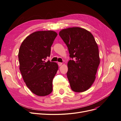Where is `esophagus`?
Returning a JSON list of instances; mask_svg holds the SVG:
<instances>
[{"label":"esophagus","instance_id":"esophagus-1","mask_svg":"<svg viewBox=\"0 0 121 121\" xmlns=\"http://www.w3.org/2000/svg\"><path fill=\"white\" fill-rule=\"evenodd\" d=\"M62 64V63H61V62H59V63H58V65H59V66H61Z\"/></svg>","mask_w":121,"mask_h":121}]
</instances>
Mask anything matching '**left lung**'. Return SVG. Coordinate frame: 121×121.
Wrapping results in <instances>:
<instances>
[{
  "label": "left lung",
  "mask_w": 121,
  "mask_h": 121,
  "mask_svg": "<svg viewBox=\"0 0 121 121\" xmlns=\"http://www.w3.org/2000/svg\"><path fill=\"white\" fill-rule=\"evenodd\" d=\"M59 35L68 48L70 60L67 76L71 89L81 92L88 90L94 83L100 58L97 44L92 34L79 27L61 30Z\"/></svg>",
  "instance_id": "8db88e82"
}]
</instances>
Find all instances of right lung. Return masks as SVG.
I'll return each instance as SVG.
<instances>
[{"mask_svg":"<svg viewBox=\"0 0 121 121\" xmlns=\"http://www.w3.org/2000/svg\"><path fill=\"white\" fill-rule=\"evenodd\" d=\"M58 34L53 30L35 31L23 41L18 53L19 69L26 86L34 94L48 95L53 90V79L58 70L56 62L44 60Z\"/></svg>","mask_w":121,"mask_h":121,"instance_id":"1","label":"right lung"}]
</instances>
